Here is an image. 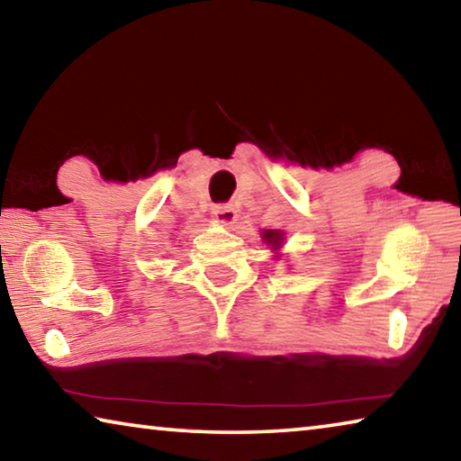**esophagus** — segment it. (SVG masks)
<instances>
[{
    "label": "esophagus",
    "instance_id": "esophagus-1",
    "mask_svg": "<svg viewBox=\"0 0 461 461\" xmlns=\"http://www.w3.org/2000/svg\"><path fill=\"white\" fill-rule=\"evenodd\" d=\"M212 217L217 225H231L233 221H236L238 213L231 205H217V207H213Z\"/></svg>",
    "mask_w": 461,
    "mask_h": 461
}]
</instances>
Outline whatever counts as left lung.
Wrapping results in <instances>:
<instances>
[{"mask_svg":"<svg viewBox=\"0 0 461 461\" xmlns=\"http://www.w3.org/2000/svg\"><path fill=\"white\" fill-rule=\"evenodd\" d=\"M262 240H264V244H268L272 249H280V248H283V241H285V231L264 230Z\"/></svg>","mask_w":461,"mask_h":461,"instance_id":"1","label":"left lung"}]
</instances>
